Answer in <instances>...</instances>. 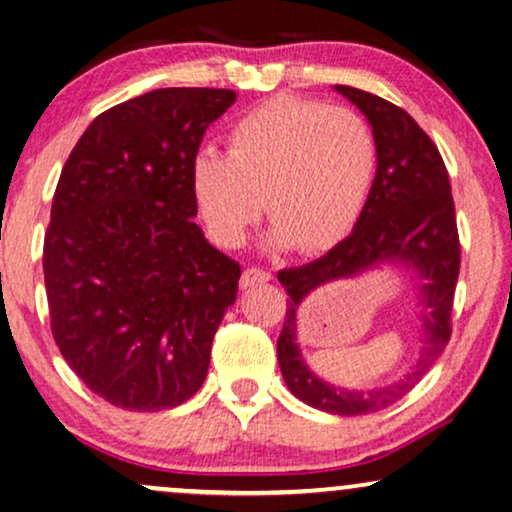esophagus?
<instances>
[{
  "label": "esophagus",
  "mask_w": 512,
  "mask_h": 512,
  "mask_svg": "<svg viewBox=\"0 0 512 512\" xmlns=\"http://www.w3.org/2000/svg\"><path fill=\"white\" fill-rule=\"evenodd\" d=\"M269 280H271V273L259 269V266H248V269L241 273L243 290H248V287H255V285H262V283H269Z\"/></svg>",
  "instance_id": "34e87169"
}]
</instances>
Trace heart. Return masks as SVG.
Masks as SVG:
<instances>
[{"label":"heart","instance_id":"heart-1","mask_svg":"<svg viewBox=\"0 0 512 512\" xmlns=\"http://www.w3.org/2000/svg\"><path fill=\"white\" fill-rule=\"evenodd\" d=\"M378 171V139L369 120L343 106L278 95L243 113L227 134V155L199 150L190 185L208 232L241 246L266 211L271 243L320 253L345 239L362 218Z\"/></svg>","mask_w":512,"mask_h":512}]
</instances>
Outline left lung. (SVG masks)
I'll return each instance as SVG.
<instances>
[{
	"mask_svg": "<svg viewBox=\"0 0 512 512\" xmlns=\"http://www.w3.org/2000/svg\"><path fill=\"white\" fill-rule=\"evenodd\" d=\"M366 115L378 139V171L362 218L327 255L278 271L287 313L278 336V364L294 397L331 415L378 413L408 394L445 350L452 334V299L459 278V234L450 176L436 143L410 115L371 92L334 85ZM383 261L413 268L423 280V355L394 386L371 393L341 391L307 369L296 343L298 304L320 284L351 277Z\"/></svg>",
	"mask_w": 512,
	"mask_h": 512,
	"instance_id": "left-lung-1",
	"label": "left lung"
}]
</instances>
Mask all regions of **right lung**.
Here are the masks:
<instances>
[{
    "mask_svg": "<svg viewBox=\"0 0 512 512\" xmlns=\"http://www.w3.org/2000/svg\"><path fill=\"white\" fill-rule=\"evenodd\" d=\"M236 92L162 88L90 122L55 187L43 241L50 329L92 392L176 408L204 383L241 266L204 239L190 164Z\"/></svg>",
    "mask_w": 512,
    "mask_h": 512,
    "instance_id": "right-lung-1",
    "label": "right lung"
}]
</instances>
